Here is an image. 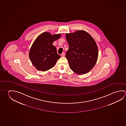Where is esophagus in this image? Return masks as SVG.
Returning <instances> with one entry per match:
<instances>
[{"label": "esophagus", "instance_id": "34e87169", "mask_svg": "<svg viewBox=\"0 0 126 126\" xmlns=\"http://www.w3.org/2000/svg\"><path fill=\"white\" fill-rule=\"evenodd\" d=\"M64 56H65V53H64V52L62 53V54H61V56H62V57H64Z\"/></svg>", "mask_w": 126, "mask_h": 126}]
</instances>
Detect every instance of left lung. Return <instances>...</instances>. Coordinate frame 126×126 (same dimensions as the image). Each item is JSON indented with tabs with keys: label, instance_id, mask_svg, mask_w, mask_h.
<instances>
[{
	"label": "left lung",
	"instance_id": "1",
	"mask_svg": "<svg viewBox=\"0 0 126 126\" xmlns=\"http://www.w3.org/2000/svg\"><path fill=\"white\" fill-rule=\"evenodd\" d=\"M69 48L66 53L71 69L77 74L88 73L95 66L98 56L97 45L86 31L66 33Z\"/></svg>",
	"mask_w": 126,
	"mask_h": 126
}]
</instances>
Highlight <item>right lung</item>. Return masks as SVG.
<instances>
[{
	"mask_svg": "<svg viewBox=\"0 0 126 126\" xmlns=\"http://www.w3.org/2000/svg\"><path fill=\"white\" fill-rule=\"evenodd\" d=\"M61 34L51 35L46 32L36 39L29 52L32 63L38 70L46 71L55 65L61 56L57 53L53 43L61 37Z\"/></svg>",
	"mask_w": 126,
	"mask_h": 126,
	"instance_id": "add662e5",
	"label": "right lung"
}]
</instances>
